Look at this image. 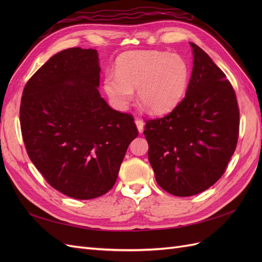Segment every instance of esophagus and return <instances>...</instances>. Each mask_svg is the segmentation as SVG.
Wrapping results in <instances>:
<instances>
[{
  "mask_svg": "<svg viewBox=\"0 0 262 262\" xmlns=\"http://www.w3.org/2000/svg\"><path fill=\"white\" fill-rule=\"evenodd\" d=\"M136 124H137V128H138L139 132L140 133L143 132V130H144V122H143V120H140V119H137Z\"/></svg>",
  "mask_w": 262,
  "mask_h": 262,
  "instance_id": "34e87169",
  "label": "esophagus"
}]
</instances>
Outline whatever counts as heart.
Here are the masks:
<instances>
[{
  "instance_id": "obj_1",
  "label": "heart",
  "mask_w": 262,
  "mask_h": 262,
  "mask_svg": "<svg viewBox=\"0 0 262 262\" xmlns=\"http://www.w3.org/2000/svg\"><path fill=\"white\" fill-rule=\"evenodd\" d=\"M189 80V64L180 54L136 50L118 58L116 75H107L104 87L118 108L128 106L133 98V91L138 89L140 104L152 114L162 115L180 104Z\"/></svg>"
}]
</instances>
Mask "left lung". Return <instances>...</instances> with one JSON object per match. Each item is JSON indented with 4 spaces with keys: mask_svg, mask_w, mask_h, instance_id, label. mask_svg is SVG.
<instances>
[{
    "mask_svg": "<svg viewBox=\"0 0 262 262\" xmlns=\"http://www.w3.org/2000/svg\"><path fill=\"white\" fill-rule=\"evenodd\" d=\"M190 46L193 68L185 98L167 116L146 121L143 132L157 184L177 196L194 195L215 184L239 132L233 86L200 47Z\"/></svg>",
    "mask_w": 262,
    "mask_h": 262,
    "instance_id": "obj_1",
    "label": "left lung"
}]
</instances>
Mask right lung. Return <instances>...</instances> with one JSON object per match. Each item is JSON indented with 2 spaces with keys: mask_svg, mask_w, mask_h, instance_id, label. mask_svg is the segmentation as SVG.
<instances>
[{
  "mask_svg": "<svg viewBox=\"0 0 262 262\" xmlns=\"http://www.w3.org/2000/svg\"><path fill=\"white\" fill-rule=\"evenodd\" d=\"M95 49L54 54L23 92L20 128L30 161L61 193L90 200L115 185L126 148L138 137L134 119L100 96Z\"/></svg>",
  "mask_w": 262,
  "mask_h": 262,
  "instance_id": "right-lung-1",
  "label": "right lung"
}]
</instances>
